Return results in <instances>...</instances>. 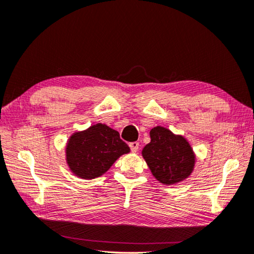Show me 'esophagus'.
Here are the masks:
<instances>
[{"instance_id":"obj_1","label":"esophagus","mask_w":254,"mask_h":254,"mask_svg":"<svg viewBox=\"0 0 254 254\" xmlns=\"http://www.w3.org/2000/svg\"><path fill=\"white\" fill-rule=\"evenodd\" d=\"M128 146H130V148H131V151L132 152H136L137 150H138V146H140V144H138V142H131V143H128Z\"/></svg>"}]
</instances>
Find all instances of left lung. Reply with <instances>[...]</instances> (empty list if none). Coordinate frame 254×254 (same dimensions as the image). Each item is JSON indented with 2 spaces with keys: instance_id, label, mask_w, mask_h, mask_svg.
<instances>
[{
  "instance_id": "8db88e82",
  "label": "left lung",
  "mask_w": 254,
  "mask_h": 254,
  "mask_svg": "<svg viewBox=\"0 0 254 254\" xmlns=\"http://www.w3.org/2000/svg\"><path fill=\"white\" fill-rule=\"evenodd\" d=\"M150 135L151 142L143 148L142 155L154 177L171 185L190 176L195 165L190 143L162 127L152 128Z\"/></svg>"
}]
</instances>
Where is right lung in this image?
<instances>
[{
	"instance_id": "right-lung-1",
	"label": "right lung",
	"mask_w": 254,
	"mask_h": 254,
	"mask_svg": "<svg viewBox=\"0 0 254 254\" xmlns=\"http://www.w3.org/2000/svg\"><path fill=\"white\" fill-rule=\"evenodd\" d=\"M128 152L130 147L119 132L101 123L74 133L66 148L69 168L86 180L101 176L122 154Z\"/></svg>"
}]
</instances>
